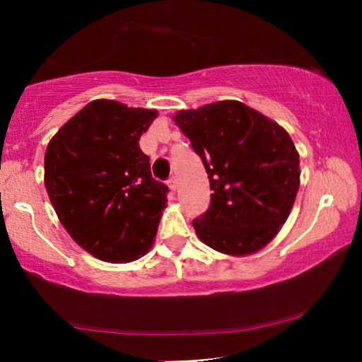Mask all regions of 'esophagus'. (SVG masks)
<instances>
[{"instance_id":"obj_1","label":"esophagus","mask_w":362,"mask_h":362,"mask_svg":"<svg viewBox=\"0 0 362 362\" xmlns=\"http://www.w3.org/2000/svg\"><path fill=\"white\" fill-rule=\"evenodd\" d=\"M168 186H170L171 191H176L177 189V177L171 176L170 180H168Z\"/></svg>"}]
</instances>
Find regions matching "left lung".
I'll return each mask as SVG.
<instances>
[{
  "mask_svg": "<svg viewBox=\"0 0 362 362\" xmlns=\"http://www.w3.org/2000/svg\"><path fill=\"white\" fill-rule=\"evenodd\" d=\"M209 177L211 204L192 221L199 239L227 255L264 249L285 224L300 187V155L288 133L237 100L177 112Z\"/></svg>",
  "mask_w": 362,
  "mask_h": 362,
  "instance_id": "8db88e82",
  "label": "left lung"
}]
</instances>
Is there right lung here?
I'll use <instances>...</instances> for the list:
<instances>
[{
    "mask_svg": "<svg viewBox=\"0 0 362 362\" xmlns=\"http://www.w3.org/2000/svg\"><path fill=\"white\" fill-rule=\"evenodd\" d=\"M156 117V110L100 98L49 141V199L69 235L95 259L122 264L151 249L168 186L153 180L138 141Z\"/></svg>",
    "mask_w": 362,
    "mask_h": 362,
    "instance_id": "add662e5",
    "label": "right lung"
}]
</instances>
